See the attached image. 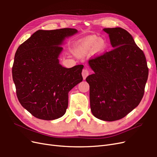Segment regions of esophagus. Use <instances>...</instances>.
<instances>
[{"instance_id": "1", "label": "esophagus", "mask_w": 157, "mask_h": 157, "mask_svg": "<svg viewBox=\"0 0 157 157\" xmlns=\"http://www.w3.org/2000/svg\"><path fill=\"white\" fill-rule=\"evenodd\" d=\"M82 75L83 78L85 79L89 75V71L87 69H84L82 71Z\"/></svg>"}]
</instances>
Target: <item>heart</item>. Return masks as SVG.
I'll list each match as a JSON object with an SVG mask.
<instances>
[{"label": "heart", "instance_id": "obj_1", "mask_svg": "<svg viewBox=\"0 0 157 157\" xmlns=\"http://www.w3.org/2000/svg\"><path fill=\"white\" fill-rule=\"evenodd\" d=\"M106 46L105 40L99 39L96 36H91L81 41L78 45V52L79 54L82 55L94 48L95 53L99 54L105 50Z\"/></svg>", "mask_w": 157, "mask_h": 157}]
</instances>
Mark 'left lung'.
Listing matches in <instances>:
<instances>
[{"instance_id":"8db88e82","label":"left lung","mask_w":157,"mask_h":157,"mask_svg":"<svg viewBox=\"0 0 157 157\" xmlns=\"http://www.w3.org/2000/svg\"><path fill=\"white\" fill-rule=\"evenodd\" d=\"M113 49L91 58L94 73L86 78L95 117L115 121L126 116L143 98L149 69L145 54L121 27L105 28Z\"/></svg>"}]
</instances>
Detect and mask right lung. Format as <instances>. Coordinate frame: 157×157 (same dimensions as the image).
I'll return each mask as SVG.
<instances>
[{
  "instance_id": "obj_1",
  "label": "right lung",
  "mask_w": 157,
  "mask_h": 157,
  "mask_svg": "<svg viewBox=\"0 0 157 157\" xmlns=\"http://www.w3.org/2000/svg\"><path fill=\"white\" fill-rule=\"evenodd\" d=\"M77 33L71 28L39 30L17 49L12 67L17 97L37 118L51 121L64 115L69 92L83 79V65L65 68L58 59L65 38Z\"/></svg>"
}]
</instances>
